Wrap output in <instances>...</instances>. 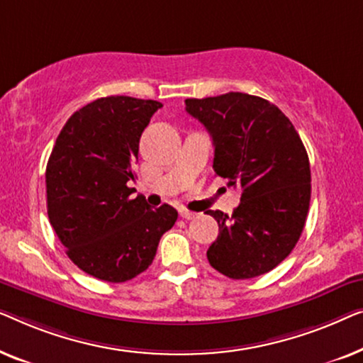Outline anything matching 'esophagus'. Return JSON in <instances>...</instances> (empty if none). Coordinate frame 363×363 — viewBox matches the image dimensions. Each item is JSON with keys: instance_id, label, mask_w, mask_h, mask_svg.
<instances>
[{"instance_id": "34e87169", "label": "esophagus", "mask_w": 363, "mask_h": 363, "mask_svg": "<svg viewBox=\"0 0 363 363\" xmlns=\"http://www.w3.org/2000/svg\"><path fill=\"white\" fill-rule=\"evenodd\" d=\"M179 216H181L182 218H186V220H192V218L197 217V213H196V212H191V211H186V208H181Z\"/></svg>"}]
</instances>
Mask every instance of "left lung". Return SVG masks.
<instances>
[{
  "label": "left lung",
  "instance_id": "8db88e82",
  "mask_svg": "<svg viewBox=\"0 0 363 363\" xmlns=\"http://www.w3.org/2000/svg\"><path fill=\"white\" fill-rule=\"evenodd\" d=\"M186 111L212 138L216 174L242 187L230 217L207 211L218 223L208 263L232 279L272 272L293 252L309 211V157L298 131L277 105L240 91L187 99Z\"/></svg>",
  "mask_w": 363,
  "mask_h": 363
}]
</instances>
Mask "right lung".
<instances>
[{"label":"right lung","mask_w":363,"mask_h":363,"mask_svg":"<svg viewBox=\"0 0 363 363\" xmlns=\"http://www.w3.org/2000/svg\"><path fill=\"white\" fill-rule=\"evenodd\" d=\"M156 100L104 96L70 116L45 167L48 216L65 253L90 277L133 279L152 263L174 207L151 208L135 189L141 133L161 108Z\"/></svg>","instance_id":"1"}]
</instances>
